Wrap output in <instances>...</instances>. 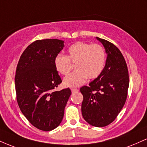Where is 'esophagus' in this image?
Listing matches in <instances>:
<instances>
[{"mask_svg":"<svg viewBox=\"0 0 147 147\" xmlns=\"http://www.w3.org/2000/svg\"><path fill=\"white\" fill-rule=\"evenodd\" d=\"M71 90L72 93H74V92H78V90H77V89H74V88H71Z\"/></svg>","mask_w":147,"mask_h":147,"instance_id":"1","label":"esophagus"}]
</instances>
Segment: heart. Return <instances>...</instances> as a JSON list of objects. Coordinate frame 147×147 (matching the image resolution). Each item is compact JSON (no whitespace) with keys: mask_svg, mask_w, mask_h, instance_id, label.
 <instances>
[{"mask_svg":"<svg viewBox=\"0 0 147 147\" xmlns=\"http://www.w3.org/2000/svg\"><path fill=\"white\" fill-rule=\"evenodd\" d=\"M67 55H57L54 57V67L62 75H68L71 69V63H75L76 70L64 79L67 87H78L87 78L98 77L104 68L105 63V49L99 44H90L78 42L67 49Z\"/></svg>","mask_w":147,"mask_h":147,"instance_id":"1","label":"heart"}]
</instances>
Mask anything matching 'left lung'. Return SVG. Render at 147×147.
I'll return each instance as SVG.
<instances>
[{"label":"left lung","instance_id":"8db88e82","mask_svg":"<svg viewBox=\"0 0 147 147\" xmlns=\"http://www.w3.org/2000/svg\"><path fill=\"white\" fill-rule=\"evenodd\" d=\"M103 44L107 54L100 74L88 86L80 88L83 96L82 115L89 124L106 126L116 119L125 104L129 76L124 57L113 44L96 37Z\"/></svg>","mask_w":147,"mask_h":147}]
</instances>
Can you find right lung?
<instances>
[{"mask_svg": "<svg viewBox=\"0 0 147 147\" xmlns=\"http://www.w3.org/2000/svg\"><path fill=\"white\" fill-rule=\"evenodd\" d=\"M64 41L37 40L21 55L16 70V99L21 111L30 123L44 131L60 125L71 92L54 89L62 82L54 67V57L63 49Z\"/></svg>", "mask_w": 147, "mask_h": 147, "instance_id": "right-lung-1", "label": "right lung"}]
</instances>
